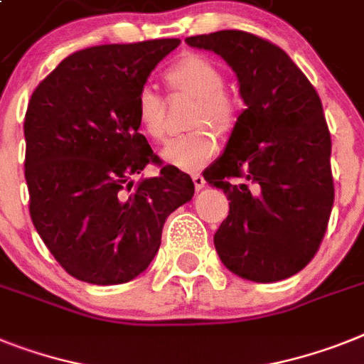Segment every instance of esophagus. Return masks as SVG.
<instances>
[{"label": "esophagus", "instance_id": "esophagus-1", "mask_svg": "<svg viewBox=\"0 0 364 364\" xmlns=\"http://www.w3.org/2000/svg\"><path fill=\"white\" fill-rule=\"evenodd\" d=\"M191 180H193L195 189H203L204 184H206V180H204V176L200 175V173H193V175H191Z\"/></svg>", "mask_w": 364, "mask_h": 364}]
</instances>
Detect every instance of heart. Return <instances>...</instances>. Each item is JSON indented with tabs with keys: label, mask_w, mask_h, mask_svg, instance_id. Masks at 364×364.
<instances>
[{
	"label": "heart",
	"mask_w": 364,
	"mask_h": 364,
	"mask_svg": "<svg viewBox=\"0 0 364 364\" xmlns=\"http://www.w3.org/2000/svg\"><path fill=\"white\" fill-rule=\"evenodd\" d=\"M165 81L171 92L186 95L197 100L189 117V128H195L184 137L171 141L161 156L167 164L178 169H197L215 152V132L227 139L238 128L240 106L232 95L225 91V72L208 57L189 53L167 68ZM137 121L152 141L167 137L165 102L150 87H143L137 95ZM213 131L210 132L208 128Z\"/></svg>",
	"instance_id": "b5f03b06"
}]
</instances>
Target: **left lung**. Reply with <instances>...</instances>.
I'll use <instances>...</instances> for the list:
<instances>
[{
    "label": "left lung",
    "instance_id": "left-lung-1",
    "mask_svg": "<svg viewBox=\"0 0 364 364\" xmlns=\"http://www.w3.org/2000/svg\"><path fill=\"white\" fill-rule=\"evenodd\" d=\"M186 42L229 63L247 106L203 173L230 200L215 251L255 283L292 277L318 253L335 200L322 100L284 50L253 33L225 29Z\"/></svg>",
    "mask_w": 364,
    "mask_h": 364
}]
</instances>
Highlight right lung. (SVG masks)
<instances>
[{
  "instance_id": "1",
  "label": "right lung",
  "mask_w": 364,
  "mask_h": 364,
  "mask_svg": "<svg viewBox=\"0 0 364 364\" xmlns=\"http://www.w3.org/2000/svg\"><path fill=\"white\" fill-rule=\"evenodd\" d=\"M180 44L156 38L72 53L33 91L26 111L29 214L63 269L91 284H121L149 268L165 219L188 203V173L139 134L137 95ZM161 175L133 188L146 164Z\"/></svg>"
}]
</instances>
